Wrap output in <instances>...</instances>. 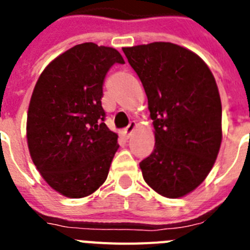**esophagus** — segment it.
<instances>
[{"label": "esophagus", "mask_w": 250, "mask_h": 250, "mask_svg": "<svg viewBox=\"0 0 250 250\" xmlns=\"http://www.w3.org/2000/svg\"><path fill=\"white\" fill-rule=\"evenodd\" d=\"M135 129H136V123L135 121H131V123L129 124V126L124 130V134H125V136H126V138H130V135H131Z\"/></svg>", "instance_id": "obj_1"}]
</instances>
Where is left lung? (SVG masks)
Wrapping results in <instances>:
<instances>
[{"mask_svg":"<svg viewBox=\"0 0 250 250\" xmlns=\"http://www.w3.org/2000/svg\"><path fill=\"white\" fill-rule=\"evenodd\" d=\"M147 96L155 147L140 163L144 180L167 198L199 187L222 144V103L207 63L171 42L124 47Z\"/></svg>","mask_w":250,"mask_h":250,"instance_id":"8db88e82","label":"left lung"}]
</instances>
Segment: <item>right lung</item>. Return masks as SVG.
<instances>
[{
	"label": "right lung",
	"instance_id": "add662e5",
	"mask_svg": "<svg viewBox=\"0 0 250 250\" xmlns=\"http://www.w3.org/2000/svg\"><path fill=\"white\" fill-rule=\"evenodd\" d=\"M112 47L85 42L51 61L40 75L27 112L30 155L46 183L67 198H83L107 178L118 134L106 126L103 86Z\"/></svg>",
	"mask_w": 250,
	"mask_h": 250
}]
</instances>
